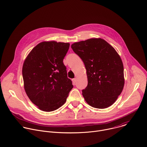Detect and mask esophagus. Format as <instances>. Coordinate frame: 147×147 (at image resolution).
Wrapping results in <instances>:
<instances>
[{
  "mask_svg": "<svg viewBox=\"0 0 147 147\" xmlns=\"http://www.w3.org/2000/svg\"><path fill=\"white\" fill-rule=\"evenodd\" d=\"M72 81H73V82L74 84H75V83L77 82V78H73Z\"/></svg>",
  "mask_w": 147,
  "mask_h": 147,
  "instance_id": "34e87169",
  "label": "esophagus"
}]
</instances>
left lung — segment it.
<instances>
[{
  "label": "left lung",
  "instance_id": "obj_1",
  "mask_svg": "<svg viewBox=\"0 0 147 147\" xmlns=\"http://www.w3.org/2000/svg\"><path fill=\"white\" fill-rule=\"evenodd\" d=\"M71 47L82 60L87 70L88 86L82 94L85 100L93 108L109 107L124 85L123 64L119 55L100 38L74 42Z\"/></svg>",
  "mask_w": 147,
  "mask_h": 147
}]
</instances>
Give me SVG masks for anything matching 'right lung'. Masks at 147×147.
Segmentation results:
<instances>
[{"label":"right lung","mask_w":147,"mask_h":147,"mask_svg":"<svg viewBox=\"0 0 147 147\" xmlns=\"http://www.w3.org/2000/svg\"><path fill=\"white\" fill-rule=\"evenodd\" d=\"M69 47V43L42 42L31 51L24 61L22 73L25 91L41 111L51 112L61 107L73 87L63 62Z\"/></svg>","instance_id":"add662e5"}]
</instances>
